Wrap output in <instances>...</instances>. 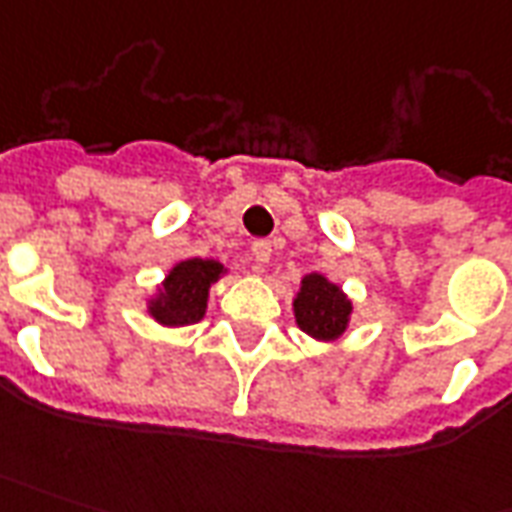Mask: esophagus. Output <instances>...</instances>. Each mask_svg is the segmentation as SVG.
Returning <instances> with one entry per match:
<instances>
[{
    "instance_id": "esophagus-1",
    "label": "esophagus",
    "mask_w": 512,
    "mask_h": 512,
    "mask_svg": "<svg viewBox=\"0 0 512 512\" xmlns=\"http://www.w3.org/2000/svg\"><path fill=\"white\" fill-rule=\"evenodd\" d=\"M271 241L268 238H257L255 244H252V255H255V263L257 266H266L268 260H271Z\"/></svg>"
}]
</instances>
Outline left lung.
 Returning a JSON list of instances; mask_svg holds the SVG:
<instances>
[{"label": "left lung", "mask_w": 512, "mask_h": 512, "mask_svg": "<svg viewBox=\"0 0 512 512\" xmlns=\"http://www.w3.org/2000/svg\"><path fill=\"white\" fill-rule=\"evenodd\" d=\"M295 323L317 342H336L350 325L352 301L323 274H306L293 301Z\"/></svg>", "instance_id": "8db88e82"}]
</instances>
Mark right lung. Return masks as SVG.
<instances>
[{
    "label": "right lung",
    "instance_id": "right-lung-1",
    "mask_svg": "<svg viewBox=\"0 0 512 512\" xmlns=\"http://www.w3.org/2000/svg\"><path fill=\"white\" fill-rule=\"evenodd\" d=\"M225 274V266L217 260L189 257L170 268L157 295L149 301V314L160 325L181 328L203 320L208 304V290Z\"/></svg>",
    "mask_w": 512,
    "mask_h": 512
}]
</instances>
